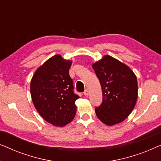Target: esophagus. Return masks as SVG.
I'll return each instance as SVG.
<instances>
[{
  "mask_svg": "<svg viewBox=\"0 0 161 161\" xmlns=\"http://www.w3.org/2000/svg\"><path fill=\"white\" fill-rule=\"evenodd\" d=\"M83 94H84V95L85 96H88L89 94V89H86L85 91H84V92H83Z\"/></svg>",
  "mask_w": 161,
  "mask_h": 161,
  "instance_id": "1",
  "label": "esophagus"
}]
</instances>
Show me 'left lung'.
<instances>
[{
  "instance_id": "8db88e82",
  "label": "left lung",
  "mask_w": 161,
  "mask_h": 161,
  "mask_svg": "<svg viewBox=\"0 0 161 161\" xmlns=\"http://www.w3.org/2000/svg\"><path fill=\"white\" fill-rule=\"evenodd\" d=\"M92 67L103 92V102L95 108L97 116L109 126L120 123L130 114L137 101L135 74L127 65L110 56H105Z\"/></svg>"
}]
</instances>
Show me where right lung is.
Listing matches in <instances>:
<instances>
[{"label":"right lung","instance_id":"right-lung-1","mask_svg":"<svg viewBox=\"0 0 161 161\" xmlns=\"http://www.w3.org/2000/svg\"><path fill=\"white\" fill-rule=\"evenodd\" d=\"M72 61L60 55L45 61L38 68L31 82V95L35 108L44 119L62 127L73 119L76 114L73 81L69 69Z\"/></svg>","mask_w":161,"mask_h":161}]
</instances>
